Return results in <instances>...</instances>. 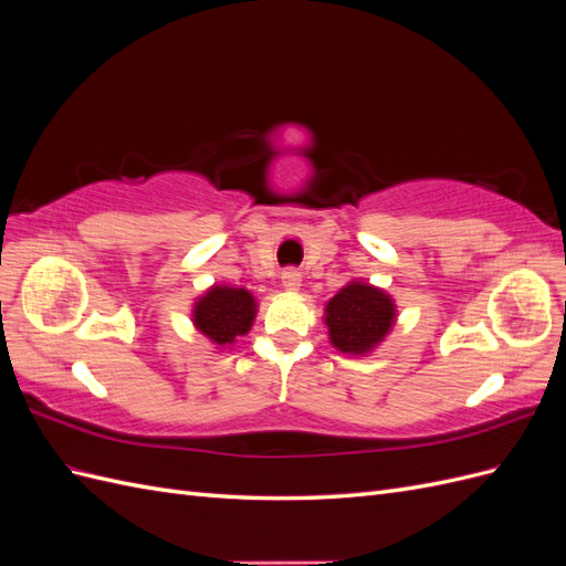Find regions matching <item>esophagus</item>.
<instances>
[{
  "label": "esophagus",
  "instance_id": "34e87169",
  "mask_svg": "<svg viewBox=\"0 0 566 566\" xmlns=\"http://www.w3.org/2000/svg\"><path fill=\"white\" fill-rule=\"evenodd\" d=\"M281 281H283V287L285 290H297L300 287V281H302V273L297 269H285L281 273Z\"/></svg>",
  "mask_w": 566,
  "mask_h": 566
}]
</instances>
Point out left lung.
Masks as SVG:
<instances>
[{"mask_svg": "<svg viewBox=\"0 0 566 566\" xmlns=\"http://www.w3.org/2000/svg\"><path fill=\"white\" fill-rule=\"evenodd\" d=\"M394 304L368 283H349L325 306L331 342L345 354H366L389 333Z\"/></svg>", "mask_w": 566, "mask_h": 566, "instance_id": "left-lung-1", "label": "left lung"}]
</instances>
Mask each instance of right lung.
<instances>
[{"instance_id": "1", "label": "right lung", "mask_w": 566, "mask_h": 566, "mask_svg": "<svg viewBox=\"0 0 566 566\" xmlns=\"http://www.w3.org/2000/svg\"><path fill=\"white\" fill-rule=\"evenodd\" d=\"M254 321V297L245 287L214 285L200 297L193 310V323L214 345H231L235 337L250 331Z\"/></svg>"}]
</instances>
